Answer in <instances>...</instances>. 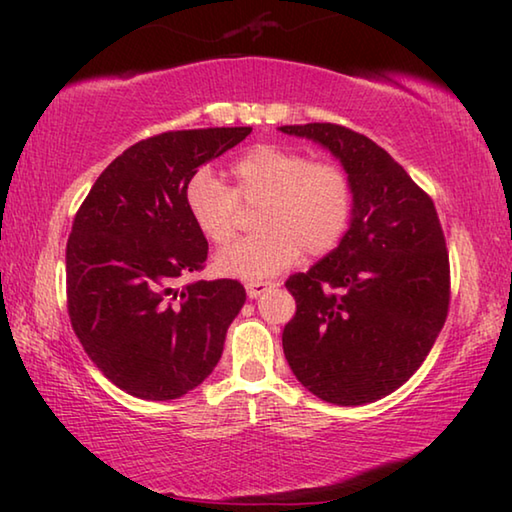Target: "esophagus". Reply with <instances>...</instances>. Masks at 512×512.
<instances>
[{
	"label": "esophagus",
	"instance_id": "esophagus-1",
	"mask_svg": "<svg viewBox=\"0 0 512 512\" xmlns=\"http://www.w3.org/2000/svg\"><path fill=\"white\" fill-rule=\"evenodd\" d=\"M273 287H275V282H262V280H257V282H248V284H246V293H248V298H259L264 291L273 289Z\"/></svg>",
	"mask_w": 512,
	"mask_h": 512
}]
</instances>
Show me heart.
<instances>
[{
  "instance_id": "obj_1",
  "label": "heart",
  "mask_w": 512,
  "mask_h": 512,
  "mask_svg": "<svg viewBox=\"0 0 512 512\" xmlns=\"http://www.w3.org/2000/svg\"><path fill=\"white\" fill-rule=\"evenodd\" d=\"M235 185L198 169L185 187V205L198 232L216 246L237 232L239 203L259 205L257 235L221 250L216 273L264 280L300 257L327 255L350 228L354 192L341 164L316 160L277 144H257L232 162Z\"/></svg>"
}]
</instances>
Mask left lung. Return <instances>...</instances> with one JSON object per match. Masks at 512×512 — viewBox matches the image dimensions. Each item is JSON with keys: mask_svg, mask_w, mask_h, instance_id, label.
Wrapping results in <instances>:
<instances>
[{"mask_svg": "<svg viewBox=\"0 0 512 512\" xmlns=\"http://www.w3.org/2000/svg\"><path fill=\"white\" fill-rule=\"evenodd\" d=\"M280 131L325 146L354 192L339 246L287 280L296 316L284 325V357L329 404L381 400L422 366L447 318L449 255L436 207L366 135L336 124Z\"/></svg>", "mask_w": 512, "mask_h": 512, "instance_id": "8db88e82", "label": "left lung"}]
</instances>
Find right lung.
Segmentation results:
<instances>
[{
    "instance_id": "1",
    "label": "right lung",
    "mask_w": 512,
    "mask_h": 512,
    "mask_svg": "<svg viewBox=\"0 0 512 512\" xmlns=\"http://www.w3.org/2000/svg\"><path fill=\"white\" fill-rule=\"evenodd\" d=\"M253 128L169 131L103 169L67 241V311L83 350L112 384L140 400H176L203 384L246 302L237 280H198L207 239L185 187Z\"/></svg>"
}]
</instances>
